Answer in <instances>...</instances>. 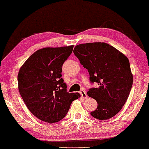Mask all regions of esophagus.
I'll return each mask as SVG.
<instances>
[{
	"mask_svg": "<svg viewBox=\"0 0 149 149\" xmlns=\"http://www.w3.org/2000/svg\"><path fill=\"white\" fill-rule=\"evenodd\" d=\"M80 93H81V97H82L83 98H84V99L87 98V95L86 92H85V91L81 90L80 91Z\"/></svg>",
	"mask_w": 149,
	"mask_h": 149,
	"instance_id": "esophagus-1",
	"label": "esophagus"
}]
</instances>
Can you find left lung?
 I'll return each instance as SVG.
<instances>
[{
	"instance_id": "obj_1",
	"label": "left lung",
	"mask_w": 149,
	"mask_h": 149,
	"mask_svg": "<svg viewBox=\"0 0 149 149\" xmlns=\"http://www.w3.org/2000/svg\"><path fill=\"white\" fill-rule=\"evenodd\" d=\"M73 52L88 70L90 82L97 84L87 91L97 103L91 115L99 120L114 117L125 104L133 84L128 58L106 42L80 44Z\"/></svg>"
}]
</instances>
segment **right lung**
Instances as JSON below:
<instances>
[{
	"label": "right lung",
	"instance_id": "obj_1",
	"mask_svg": "<svg viewBox=\"0 0 149 149\" xmlns=\"http://www.w3.org/2000/svg\"><path fill=\"white\" fill-rule=\"evenodd\" d=\"M73 45L42 48L31 55L17 75L18 89L29 111L47 123L64 118L71 103L80 97L68 93L62 77V65L72 54Z\"/></svg>",
	"mask_w": 149,
	"mask_h": 149
}]
</instances>
